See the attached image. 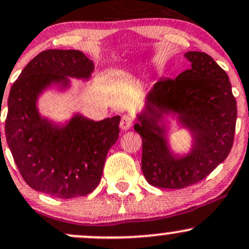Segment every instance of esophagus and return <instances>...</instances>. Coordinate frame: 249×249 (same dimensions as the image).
Returning a JSON list of instances; mask_svg holds the SVG:
<instances>
[{
  "instance_id": "34e87169",
  "label": "esophagus",
  "mask_w": 249,
  "mask_h": 249,
  "mask_svg": "<svg viewBox=\"0 0 249 249\" xmlns=\"http://www.w3.org/2000/svg\"><path fill=\"white\" fill-rule=\"evenodd\" d=\"M133 125V117L131 116H123L120 120V129L122 130H130Z\"/></svg>"
}]
</instances>
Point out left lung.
I'll return each mask as SVG.
<instances>
[{"instance_id": "8db88e82", "label": "left lung", "mask_w": 249, "mask_h": 249, "mask_svg": "<svg viewBox=\"0 0 249 249\" xmlns=\"http://www.w3.org/2000/svg\"><path fill=\"white\" fill-rule=\"evenodd\" d=\"M190 70L176 79H160L146 97L135 125L143 139L142 170L146 181L164 189H183L202 181L226 160L234 142L236 100L228 75L212 56L187 52ZM179 114L193 133L192 151L178 159L171 154L160 127L163 114Z\"/></svg>"}]
</instances>
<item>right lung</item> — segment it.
Segmentation results:
<instances>
[{
  "instance_id": "add662e5",
  "label": "right lung",
  "mask_w": 249,
  "mask_h": 249,
  "mask_svg": "<svg viewBox=\"0 0 249 249\" xmlns=\"http://www.w3.org/2000/svg\"><path fill=\"white\" fill-rule=\"evenodd\" d=\"M94 65L80 51L47 49L23 68L8 98L5 138L22 178L34 190L59 198L92 193L106 155L119 136L120 117L100 122L75 114L65 126L41 118L37 97L52 84L87 79Z\"/></svg>"
}]
</instances>
